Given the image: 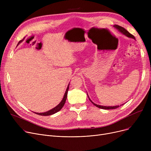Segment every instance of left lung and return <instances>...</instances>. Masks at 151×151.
Returning a JSON list of instances; mask_svg holds the SVG:
<instances>
[{
	"label": "left lung",
	"instance_id": "obj_1",
	"mask_svg": "<svg viewBox=\"0 0 151 151\" xmlns=\"http://www.w3.org/2000/svg\"><path fill=\"white\" fill-rule=\"evenodd\" d=\"M114 27L116 28V29H117V30H119L121 33H122L123 34H124L125 35H126L127 37H129V38H133V39H135V37H134L133 35H132L130 33H129V32L127 30L125 29H124V27H121V26H118V25H114ZM88 97H89V96H88ZM89 99L90 100V101L92 103V104L96 106H97V107H98V108H101V109H116V108H119V106H101V105H97V104H94V103H93L91 100V99H89ZM122 105H120V106H122Z\"/></svg>",
	"mask_w": 151,
	"mask_h": 151
}]
</instances>
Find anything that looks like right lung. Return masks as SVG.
<instances>
[{"mask_svg": "<svg viewBox=\"0 0 151 151\" xmlns=\"http://www.w3.org/2000/svg\"><path fill=\"white\" fill-rule=\"evenodd\" d=\"M21 42V40H20L19 42V43H20ZM70 84V83H69ZM69 84L68 85V87L67 88V90L65 91V93L64 94V96H63V98L62 99V100L61 101V102L60 103V104L57 106H55V108H54L53 109L48 111L47 112H45V113H35V114H38V115H41V116H50V115H52L54 113H56L57 112L59 111L62 108V107L63 106V105H64L65 103V101H66V99H67V93H68V89H69Z\"/></svg>", "mask_w": 151, "mask_h": 151, "instance_id": "1", "label": "right lung"}]
</instances>
